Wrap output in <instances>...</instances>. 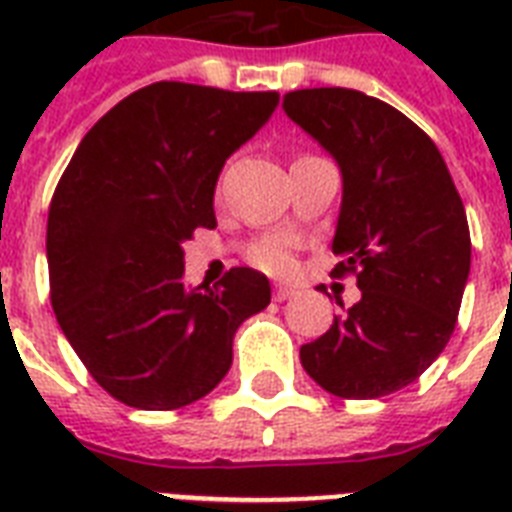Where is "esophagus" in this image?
<instances>
[{"label": "esophagus", "mask_w": 512, "mask_h": 512, "mask_svg": "<svg viewBox=\"0 0 512 512\" xmlns=\"http://www.w3.org/2000/svg\"><path fill=\"white\" fill-rule=\"evenodd\" d=\"M289 297H295V289L287 287V284H276V289H273V300L284 303V300H289Z\"/></svg>", "instance_id": "1"}]
</instances>
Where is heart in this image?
Wrapping results in <instances>:
<instances>
[{
	"instance_id": "b5f03b06",
	"label": "heart",
	"mask_w": 512,
	"mask_h": 512,
	"mask_svg": "<svg viewBox=\"0 0 512 512\" xmlns=\"http://www.w3.org/2000/svg\"><path fill=\"white\" fill-rule=\"evenodd\" d=\"M252 260H255L260 268L271 273H284L292 268V252H289V244L281 239H268L263 244H257L255 252H252Z\"/></svg>"
}]
</instances>
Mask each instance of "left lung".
<instances>
[{"instance_id":"obj_1","label":"left lung","mask_w":512,"mask_h":512,"mask_svg":"<svg viewBox=\"0 0 512 512\" xmlns=\"http://www.w3.org/2000/svg\"><path fill=\"white\" fill-rule=\"evenodd\" d=\"M284 114L340 167L335 273L361 300L300 348L303 369L340 398L414 382L446 348L470 273L465 207L436 143L388 103L345 87L284 95Z\"/></svg>"}]
</instances>
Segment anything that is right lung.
<instances>
[{
  "label": "right lung",
  "instance_id": "right-lung-1",
  "mask_svg": "<svg viewBox=\"0 0 512 512\" xmlns=\"http://www.w3.org/2000/svg\"><path fill=\"white\" fill-rule=\"evenodd\" d=\"M279 92L156 82L116 103L76 148L47 217L50 300L100 388L135 409H180L223 380L233 335L271 281L231 268L188 287L183 244L215 228V185Z\"/></svg>",
  "mask_w": 512,
  "mask_h": 512
}]
</instances>
